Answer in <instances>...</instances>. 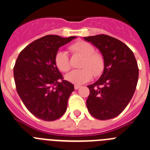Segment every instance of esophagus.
<instances>
[{"mask_svg": "<svg viewBox=\"0 0 150 150\" xmlns=\"http://www.w3.org/2000/svg\"><path fill=\"white\" fill-rule=\"evenodd\" d=\"M80 87H81V86H79V85H75V86H74V88H75V89H76V90L78 89Z\"/></svg>", "mask_w": 150, "mask_h": 150, "instance_id": "34e87169", "label": "esophagus"}]
</instances>
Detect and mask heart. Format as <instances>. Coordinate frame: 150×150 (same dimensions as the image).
Returning a JSON list of instances; mask_svg holds the SVG:
<instances>
[{
  "label": "heart",
  "mask_w": 150,
  "mask_h": 150,
  "mask_svg": "<svg viewBox=\"0 0 150 150\" xmlns=\"http://www.w3.org/2000/svg\"><path fill=\"white\" fill-rule=\"evenodd\" d=\"M71 52L83 56L81 69H74L67 73L65 78L75 84H83L91 79L93 75L98 76L104 69L103 56L94 52V47L91 44L83 41L77 42L69 47ZM55 63L62 72H67L70 69V62L67 52L59 50L55 56Z\"/></svg>",
  "instance_id": "obj_1"
}]
</instances>
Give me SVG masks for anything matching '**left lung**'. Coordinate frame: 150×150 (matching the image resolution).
<instances>
[{
    "mask_svg": "<svg viewBox=\"0 0 150 150\" xmlns=\"http://www.w3.org/2000/svg\"><path fill=\"white\" fill-rule=\"evenodd\" d=\"M102 53L104 69L94 83L87 86L90 94L86 106L100 120L120 115L130 103L139 78V67L133 51L122 42L105 34L83 37Z\"/></svg>",
    "mask_w": 150,
    "mask_h": 150,
    "instance_id": "left-lung-1",
    "label": "left lung"
}]
</instances>
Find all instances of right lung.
Listing matches in <instances>:
<instances>
[{
  "label": "right lung",
  "instance_id": "1",
  "mask_svg": "<svg viewBox=\"0 0 150 150\" xmlns=\"http://www.w3.org/2000/svg\"><path fill=\"white\" fill-rule=\"evenodd\" d=\"M76 36L47 35L26 46L14 67L17 91L28 110L44 121H54L65 113L74 85L64 80L55 63L59 48Z\"/></svg>",
  "mask_w": 150,
  "mask_h": 150
}]
</instances>
